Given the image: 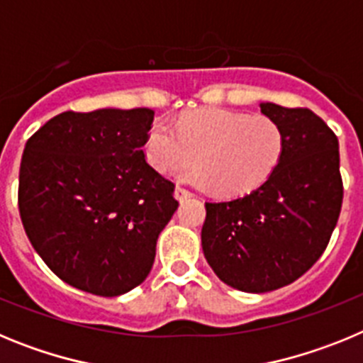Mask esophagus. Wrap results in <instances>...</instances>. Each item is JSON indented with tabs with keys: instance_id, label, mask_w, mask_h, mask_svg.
<instances>
[{
	"instance_id": "esophagus-1",
	"label": "esophagus",
	"mask_w": 363,
	"mask_h": 363,
	"mask_svg": "<svg viewBox=\"0 0 363 363\" xmlns=\"http://www.w3.org/2000/svg\"><path fill=\"white\" fill-rule=\"evenodd\" d=\"M191 196H192L191 191H187L185 187H179V185H178V187L174 189V198L178 201H184V200H187V198H191Z\"/></svg>"
}]
</instances>
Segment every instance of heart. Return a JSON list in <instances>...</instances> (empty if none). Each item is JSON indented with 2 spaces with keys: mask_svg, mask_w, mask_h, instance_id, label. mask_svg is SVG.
<instances>
[{
  "mask_svg": "<svg viewBox=\"0 0 363 363\" xmlns=\"http://www.w3.org/2000/svg\"><path fill=\"white\" fill-rule=\"evenodd\" d=\"M285 134L267 116L225 108H201L179 118L178 129L154 121L145 158L160 174H172L198 159L201 165L178 172V179L223 196H242L264 185L284 158ZM199 156L196 157V154Z\"/></svg>",
  "mask_w": 363,
  "mask_h": 363,
  "instance_id": "heart-1",
  "label": "heart"
}]
</instances>
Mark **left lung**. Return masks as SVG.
<instances>
[{
    "label": "left lung",
    "instance_id": "left-lung-1",
    "mask_svg": "<svg viewBox=\"0 0 363 363\" xmlns=\"http://www.w3.org/2000/svg\"><path fill=\"white\" fill-rule=\"evenodd\" d=\"M285 134L284 158L264 185L205 203L201 249L216 277L243 293H269L309 271L342 209L338 138L309 108L259 104Z\"/></svg>",
    "mask_w": 363,
    "mask_h": 363
}]
</instances>
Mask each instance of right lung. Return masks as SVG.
<instances>
[{
	"label": "right lung",
	"mask_w": 363,
	"mask_h": 363,
	"mask_svg": "<svg viewBox=\"0 0 363 363\" xmlns=\"http://www.w3.org/2000/svg\"><path fill=\"white\" fill-rule=\"evenodd\" d=\"M150 108L62 112L25 145L18 203L56 277L98 296L138 287L178 209L174 184L145 162Z\"/></svg>",
	"instance_id": "1"
}]
</instances>
